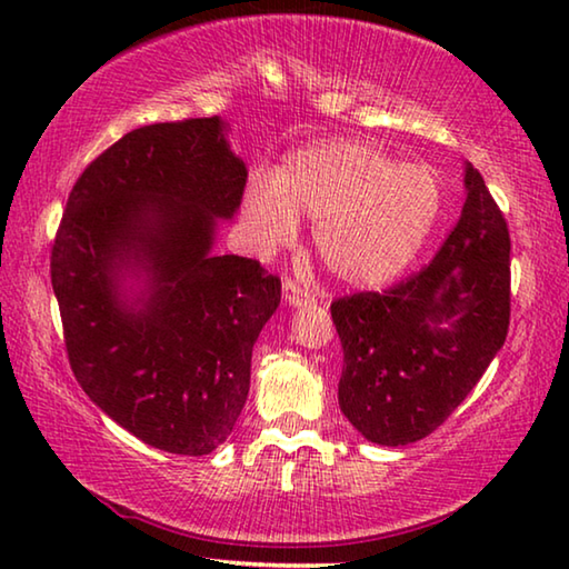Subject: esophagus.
I'll use <instances>...</instances> for the list:
<instances>
[{
  "label": "esophagus",
  "instance_id": "esophagus-1",
  "mask_svg": "<svg viewBox=\"0 0 569 569\" xmlns=\"http://www.w3.org/2000/svg\"><path fill=\"white\" fill-rule=\"evenodd\" d=\"M283 298L288 306H303V303H311L316 296L308 291V288L298 286L296 281H283Z\"/></svg>",
  "mask_w": 569,
  "mask_h": 569
}]
</instances>
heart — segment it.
<instances>
[{
	"instance_id": "b5f03b06",
	"label": "heart",
	"mask_w": 569,
	"mask_h": 569,
	"mask_svg": "<svg viewBox=\"0 0 569 569\" xmlns=\"http://www.w3.org/2000/svg\"><path fill=\"white\" fill-rule=\"evenodd\" d=\"M441 188L419 162H397L361 140L296 150L248 182L243 216L263 253L291 243L298 218L316 220L313 246L343 283L381 286L407 268L435 228Z\"/></svg>"
}]
</instances>
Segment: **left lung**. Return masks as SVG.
I'll return each mask as SVG.
<instances>
[{
	"label": "left lung",
	"mask_w": 569,
	"mask_h": 569,
	"mask_svg": "<svg viewBox=\"0 0 569 569\" xmlns=\"http://www.w3.org/2000/svg\"><path fill=\"white\" fill-rule=\"evenodd\" d=\"M435 261L383 293L336 298L339 407L363 439L403 447L447 421L509 329V230L479 170Z\"/></svg>",
	"instance_id": "8db88e82"
}]
</instances>
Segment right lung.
<instances>
[{"label": "right lung", "instance_id": "right-lung-1", "mask_svg": "<svg viewBox=\"0 0 569 569\" xmlns=\"http://www.w3.org/2000/svg\"><path fill=\"white\" fill-rule=\"evenodd\" d=\"M226 130L216 114L122 134L77 178L52 243L74 379L170 455L203 457L228 439L253 343L281 303L261 263L213 253L248 178Z\"/></svg>", "mask_w": 569, "mask_h": 569}]
</instances>
